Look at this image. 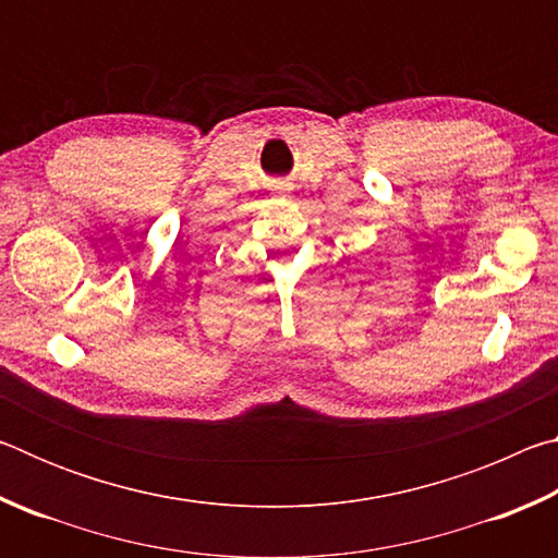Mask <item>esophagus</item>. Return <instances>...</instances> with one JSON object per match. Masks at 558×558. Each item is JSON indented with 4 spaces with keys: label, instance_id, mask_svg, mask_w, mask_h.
Masks as SVG:
<instances>
[{
    "label": "esophagus",
    "instance_id": "obj_1",
    "mask_svg": "<svg viewBox=\"0 0 558 558\" xmlns=\"http://www.w3.org/2000/svg\"><path fill=\"white\" fill-rule=\"evenodd\" d=\"M276 194H282V186H276Z\"/></svg>",
    "mask_w": 558,
    "mask_h": 558
}]
</instances>
